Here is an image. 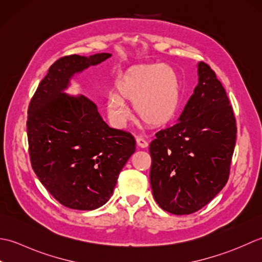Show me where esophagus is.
<instances>
[{"label":"esophagus","instance_id":"34e87169","mask_svg":"<svg viewBox=\"0 0 262 262\" xmlns=\"http://www.w3.org/2000/svg\"><path fill=\"white\" fill-rule=\"evenodd\" d=\"M137 145H138V147H140V148H147L148 147V141L147 140H145V139L143 138H141V137H137Z\"/></svg>","mask_w":262,"mask_h":262}]
</instances>
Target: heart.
Segmentation results:
<instances>
[{"instance_id":"heart-1","label":"heart","mask_w":262,"mask_h":262,"mask_svg":"<svg viewBox=\"0 0 262 262\" xmlns=\"http://www.w3.org/2000/svg\"><path fill=\"white\" fill-rule=\"evenodd\" d=\"M116 90L106 101L108 115L116 123L129 116L125 101L135 104L138 117L146 124L161 126L174 119L182 100L179 76L163 63L129 68L117 80Z\"/></svg>"}]
</instances>
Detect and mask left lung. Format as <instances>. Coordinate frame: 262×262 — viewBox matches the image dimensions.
I'll return each mask as SVG.
<instances>
[{
  "label": "left lung",
  "instance_id": "left-lung-1",
  "mask_svg": "<svg viewBox=\"0 0 262 262\" xmlns=\"http://www.w3.org/2000/svg\"><path fill=\"white\" fill-rule=\"evenodd\" d=\"M199 82L178 123L149 145L150 184L158 206L174 215L198 211L225 186L236 141V120L215 71L198 64Z\"/></svg>",
  "mask_w": 262,
  "mask_h": 262
}]
</instances>
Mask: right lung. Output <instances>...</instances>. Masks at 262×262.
Returning a JSON list of instances; mask_svg holds the SVG:
<instances>
[{
    "mask_svg": "<svg viewBox=\"0 0 262 262\" xmlns=\"http://www.w3.org/2000/svg\"><path fill=\"white\" fill-rule=\"evenodd\" d=\"M111 55L58 58L38 84L28 107L31 166L46 190L71 209L94 210L105 205L122 168L136 151L135 137L106 124L92 99L63 93L74 73Z\"/></svg>",
    "mask_w": 262,
    "mask_h": 262,
    "instance_id": "right-lung-1",
    "label": "right lung"
}]
</instances>
